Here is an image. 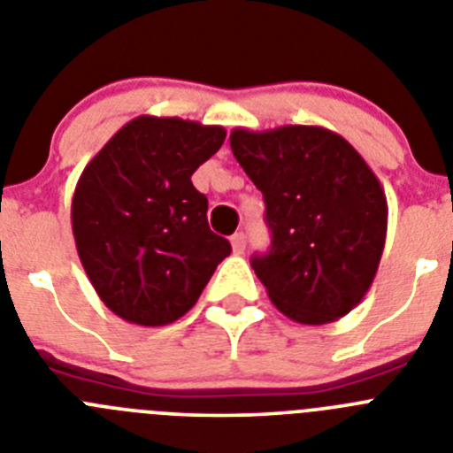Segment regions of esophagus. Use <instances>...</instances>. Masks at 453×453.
I'll return each instance as SVG.
<instances>
[{
  "mask_svg": "<svg viewBox=\"0 0 453 453\" xmlns=\"http://www.w3.org/2000/svg\"><path fill=\"white\" fill-rule=\"evenodd\" d=\"M231 247H234L235 254H242L247 247V235L242 234V231H235V234L231 235Z\"/></svg>",
  "mask_w": 453,
  "mask_h": 453,
  "instance_id": "obj_1",
  "label": "esophagus"
}]
</instances>
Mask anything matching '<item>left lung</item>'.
I'll list each match as a JSON object with an SVG mask.
<instances>
[{
    "mask_svg": "<svg viewBox=\"0 0 453 453\" xmlns=\"http://www.w3.org/2000/svg\"><path fill=\"white\" fill-rule=\"evenodd\" d=\"M231 151L263 192L272 250L251 267L286 318L329 324L361 303L379 270L388 202L363 156L324 127L231 131Z\"/></svg>",
    "mask_w": 453,
    "mask_h": 453,
    "instance_id": "8db88e82",
    "label": "left lung"
}]
</instances>
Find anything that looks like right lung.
Listing matches in <instances>:
<instances>
[{
    "mask_svg": "<svg viewBox=\"0 0 453 453\" xmlns=\"http://www.w3.org/2000/svg\"><path fill=\"white\" fill-rule=\"evenodd\" d=\"M224 138V127L140 115L81 172L72 234L92 288L118 318L140 326L183 318L231 254L190 181Z\"/></svg>",
    "mask_w": 453,
    "mask_h": 453,
    "instance_id": "obj_1",
    "label": "right lung"
}]
</instances>
